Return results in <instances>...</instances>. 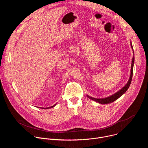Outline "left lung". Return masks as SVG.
Segmentation results:
<instances>
[{
    "label": "left lung",
    "mask_w": 148,
    "mask_h": 148,
    "mask_svg": "<svg viewBox=\"0 0 148 148\" xmlns=\"http://www.w3.org/2000/svg\"><path fill=\"white\" fill-rule=\"evenodd\" d=\"M131 47L133 49L132 47V43H131ZM134 51V50H133ZM134 57L132 58V64H131V75H130V78L128 82V83L126 84V86L123 87L121 90H120L118 92H117L116 93L114 94V95L108 97L107 98H101V99H97V98H92L91 97L87 96L88 97H89L91 99L94 100L99 103H103V104H107V103H110L111 102H113L114 101H115V100H116L118 98H119L122 95H123L127 90L128 89L129 87L130 86V84L131 83L132 81V75H133V68H134Z\"/></svg>",
    "instance_id": "obj_1"
}]
</instances>
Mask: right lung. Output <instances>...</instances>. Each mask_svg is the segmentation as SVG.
Listing matches in <instances>:
<instances>
[{
  "label": "right lung",
  "instance_id": "1",
  "mask_svg": "<svg viewBox=\"0 0 148 148\" xmlns=\"http://www.w3.org/2000/svg\"><path fill=\"white\" fill-rule=\"evenodd\" d=\"M56 105V104L54 105H53V106H51V107H48V108H42V109H47V108L48 109V108H53V107H54L55 106V105Z\"/></svg>",
  "mask_w": 148,
  "mask_h": 148
}]
</instances>
